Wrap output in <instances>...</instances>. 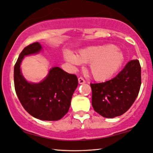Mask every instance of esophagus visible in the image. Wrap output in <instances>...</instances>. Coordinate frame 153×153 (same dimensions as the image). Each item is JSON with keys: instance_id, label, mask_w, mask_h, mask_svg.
<instances>
[{"instance_id": "34e87169", "label": "esophagus", "mask_w": 153, "mask_h": 153, "mask_svg": "<svg viewBox=\"0 0 153 153\" xmlns=\"http://www.w3.org/2000/svg\"><path fill=\"white\" fill-rule=\"evenodd\" d=\"M78 82L79 84H84L86 82H85V79H84L82 77H79L78 78Z\"/></svg>"}]
</instances>
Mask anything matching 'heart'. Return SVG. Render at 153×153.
Returning <instances> with one entry per match:
<instances>
[{"label":"heart","instance_id":"heart-1","mask_svg":"<svg viewBox=\"0 0 153 153\" xmlns=\"http://www.w3.org/2000/svg\"><path fill=\"white\" fill-rule=\"evenodd\" d=\"M65 58L74 65L89 64L88 71L97 81H106L112 77L122 66L124 57L112 45L90 47L80 50L77 56L66 52Z\"/></svg>","mask_w":153,"mask_h":153}]
</instances>
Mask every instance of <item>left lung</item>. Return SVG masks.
<instances>
[{
  "mask_svg": "<svg viewBox=\"0 0 153 153\" xmlns=\"http://www.w3.org/2000/svg\"><path fill=\"white\" fill-rule=\"evenodd\" d=\"M141 84L140 62L132 60L114 78L105 82L90 84L93 109L104 117L122 115L133 105Z\"/></svg>",
  "mask_w": 153,
  "mask_h": 153,
  "instance_id": "1",
  "label": "left lung"
}]
</instances>
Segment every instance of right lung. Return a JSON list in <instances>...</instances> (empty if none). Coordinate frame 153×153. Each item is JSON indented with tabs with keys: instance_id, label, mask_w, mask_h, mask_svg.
<instances>
[{
	"instance_id": "add662e5",
	"label": "right lung",
	"mask_w": 153,
	"mask_h": 153,
	"mask_svg": "<svg viewBox=\"0 0 153 153\" xmlns=\"http://www.w3.org/2000/svg\"><path fill=\"white\" fill-rule=\"evenodd\" d=\"M42 49L38 42L24 48L14 66V87L20 103L27 113L41 120L57 121L69 111L72 95L78 84L75 74L53 67L47 77L38 84L29 83L20 71L25 56L36 53Z\"/></svg>"
}]
</instances>
